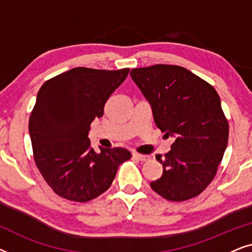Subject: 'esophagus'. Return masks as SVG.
Returning <instances> with one entry per match:
<instances>
[{"instance_id":"34e87169","label":"esophagus","mask_w":252,"mask_h":252,"mask_svg":"<svg viewBox=\"0 0 252 252\" xmlns=\"http://www.w3.org/2000/svg\"><path fill=\"white\" fill-rule=\"evenodd\" d=\"M133 157L135 158L137 160H141V161H146V160H149V156H147V155H141V154H137V153H134L133 154Z\"/></svg>"}]
</instances>
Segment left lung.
<instances>
[{
    "label": "left lung",
    "mask_w": 252,
    "mask_h": 252,
    "mask_svg": "<svg viewBox=\"0 0 252 252\" xmlns=\"http://www.w3.org/2000/svg\"><path fill=\"white\" fill-rule=\"evenodd\" d=\"M130 77L150 103L158 128L175 139L164 157L156 156L163 174L151 188L172 202L196 197L216 177L228 142L218 93L178 65L133 68Z\"/></svg>",
    "instance_id": "8db88e82"
}]
</instances>
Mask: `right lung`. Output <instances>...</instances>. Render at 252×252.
Instances as JSON below:
<instances>
[{"label": "right lung", "instance_id": "obj_1", "mask_svg": "<svg viewBox=\"0 0 252 252\" xmlns=\"http://www.w3.org/2000/svg\"><path fill=\"white\" fill-rule=\"evenodd\" d=\"M129 68L74 67L49 79L37 93L29 130L34 160L58 196L85 203L106 191L119 165L132 155L124 148L95 153L88 132Z\"/></svg>", "mask_w": 252, "mask_h": 252}]
</instances>
